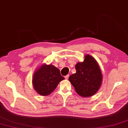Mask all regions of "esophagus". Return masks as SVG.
I'll use <instances>...</instances> for the list:
<instances>
[{"instance_id": "obj_1", "label": "esophagus", "mask_w": 128, "mask_h": 128, "mask_svg": "<svg viewBox=\"0 0 128 128\" xmlns=\"http://www.w3.org/2000/svg\"><path fill=\"white\" fill-rule=\"evenodd\" d=\"M68 77H69V75H67L66 76H64V78H65L66 79L68 80Z\"/></svg>"}]
</instances>
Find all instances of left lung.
<instances>
[{
	"label": "left lung",
	"instance_id": "left-lung-1",
	"mask_svg": "<svg viewBox=\"0 0 128 128\" xmlns=\"http://www.w3.org/2000/svg\"><path fill=\"white\" fill-rule=\"evenodd\" d=\"M76 72L70 76L68 80L78 94L82 97L94 95L102 85L103 76L99 64L94 58L86 54L83 62L75 65Z\"/></svg>",
	"mask_w": 128,
	"mask_h": 128
}]
</instances>
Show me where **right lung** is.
<instances>
[{
    "instance_id": "obj_1",
    "label": "right lung",
    "mask_w": 128,
    "mask_h": 128,
    "mask_svg": "<svg viewBox=\"0 0 128 128\" xmlns=\"http://www.w3.org/2000/svg\"><path fill=\"white\" fill-rule=\"evenodd\" d=\"M64 79L56 67L52 64H42L34 73L32 83L39 94L46 96L53 92L59 82Z\"/></svg>"
}]
</instances>
